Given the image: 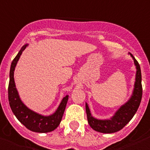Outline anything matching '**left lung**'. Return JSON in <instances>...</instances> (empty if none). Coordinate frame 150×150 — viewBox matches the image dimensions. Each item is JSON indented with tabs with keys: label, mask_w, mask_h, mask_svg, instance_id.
Wrapping results in <instances>:
<instances>
[{
	"label": "left lung",
	"mask_w": 150,
	"mask_h": 150,
	"mask_svg": "<svg viewBox=\"0 0 150 150\" xmlns=\"http://www.w3.org/2000/svg\"><path fill=\"white\" fill-rule=\"evenodd\" d=\"M134 59L136 67V75L134 82V90L132 95L126 103L120 106L110 119H98L93 117L90 110L88 104L86 103V112L87 121L90 126L94 130L103 134H113L121 130L126 124L131 120L136 114L140 106L142 97V72L140 65L135 59L131 53H129Z\"/></svg>",
	"instance_id": "left-lung-1"
}]
</instances>
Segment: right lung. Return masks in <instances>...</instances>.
<instances>
[{
	"mask_svg": "<svg viewBox=\"0 0 150 150\" xmlns=\"http://www.w3.org/2000/svg\"><path fill=\"white\" fill-rule=\"evenodd\" d=\"M28 44H24L11 64L9 71V83L8 88V102L12 111L21 122L29 130L36 133H48L57 128L60 123L68 100V95H66L61 101L58 108L52 115H42L33 111L26 106L22 102L14 80V71L22 52Z\"/></svg>",
	"mask_w": 150,
	"mask_h": 150,
	"instance_id": "obj_1",
	"label": "right lung"
}]
</instances>
